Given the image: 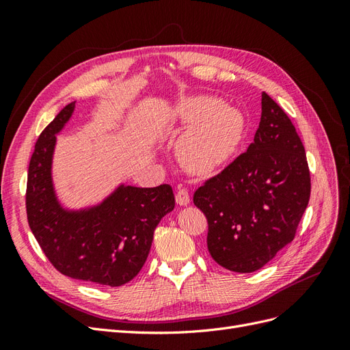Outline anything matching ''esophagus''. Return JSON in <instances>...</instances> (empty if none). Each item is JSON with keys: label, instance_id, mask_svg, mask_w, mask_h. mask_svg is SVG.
Segmentation results:
<instances>
[{"label": "esophagus", "instance_id": "1", "mask_svg": "<svg viewBox=\"0 0 350 350\" xmlns=\"http://www.w3.org/2000/svg\"><path fill=\"white\" fill-rule=\"evenodd\" d=\"M175 198H176V203L179 206H187L189 203V191L184 187H179Z\"/></svg>", "mask_w": 350, "mask_h": 350}]
</instances>
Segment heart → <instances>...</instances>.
<instances>
[{
  "mask_svg": "<svg viewBox=\"0 0 350 350\" xmlns=\"http://www.w3.org/2000/svg\"><path fill=\"white\" fill-rule=\"evenodd\" d=\"M181 120L189 125L178 144L183 163L193 171H211L229 161L239 147L245 122L242 115L219 99L200 96L187 100Z\"/></svg>",
  "mask_w": 350,
  "mask_h": 350,
  "instance_id": "heart-1",
  "label": "heart"
}]
</instances>
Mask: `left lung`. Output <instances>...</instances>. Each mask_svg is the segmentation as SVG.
<instances>
[{
    "label": "left lung",
    "instance_id": "8db88e82",
    "mask_svg": "<svg viewBox=\"0 0 350 350\" xmlns=\"http://www.w3.org/2000/svg\"><path fill=\"white\" fill-rule=\"evenodd\" d=\"M311 175L289 116L266 92L248 150L194 193L207 219V248L230 271L261 269L293 241L308 206Z\"/></svg>",
    "mask_w": 350,
    "mask_h": 350
}]
</instances>
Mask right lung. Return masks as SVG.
Masks as SVG:
<instances>
[{
	"label": "right lung",
	"mask_w": 350,
	"mask_h": 350,
	"mask_svg": "<svg viewBox=\"0 0 350 350\" xmlns=\"http://www.w3.org/2000/svg\"><path fill=\"white\" fill-rule=\"evenodd\" d=\"M68 103L40 133L31 153L26 213L31 234L49 262L71 279L105 286L133 280L149 256L154 229L175 207L172 187H120L100 206L62 210L51 181L55 134L74 111Z\"/></svg>",
	"instance_id": "right-lung-1"
}]
</instances>
